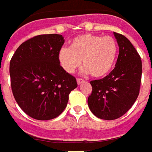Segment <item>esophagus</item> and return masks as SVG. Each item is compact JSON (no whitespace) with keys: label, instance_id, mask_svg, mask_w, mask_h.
<instances>
[{"label":"esophagus","instance_id":"34e87169","mask_svg":"<svg viewBox=\"0 0 152 152\" xmlns=\"http://www.w3.org/2000/svg\"><path fill=\"white\" fill-rule=\"evenodd\" d=\"M83 82H84V80L83 79H81V78H78L77 79V83H78V85H80L81 83H83Z\"/></svg>","mask_w":152,"mask_h":152}]
</instances>
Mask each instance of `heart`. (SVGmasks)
<instances>
[{
  "label": "heart",
  "mask_w": 152,
  "mask_h": 152,
  "mask_svg": "<svg viewBox=\"0 0 152 152\" xmlns=\"http://www.w3.org/2000/svg\"><path fill=\"white\" fill-rule=\"evenodd\" d=\"M118 46L110 36L82 34L75 37L69 48H62L58 59L65 72L73 74L81 64L83 74L103 78L111 71L116 59Z\"/></svg>",
  "instance_id": "b5f03b06"
}]
</instances>
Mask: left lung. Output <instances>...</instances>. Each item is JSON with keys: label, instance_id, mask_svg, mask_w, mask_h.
Returning <instances> with one entry per match:
<instances>
[{"label": "left lung", "instance_id": "left-lung-1", "mask_svg": "<svg viewBox=\"0 0 152 152\" xmlns=\"http://www.w3.org/2000/svg\"><path fill=\"white\" fill-rule=\"evenodd\" d=\"M119 46L115 69L102 79L93 80L88 105L98 118L111 121L128 111L138 97L142 65L140 55L125 36L114 32Z\"/></svg>", "mask_w": 152, "mask_h": 152}]
</instances>
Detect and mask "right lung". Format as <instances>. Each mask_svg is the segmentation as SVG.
<instances>
[{"instance_id": "obj_1", "label": "right lung", "mask_w": 152, "mask_h": 152, "mask_svg": "<svg viewBox=\"0 0 152 152\" xmlns=\"http://www.w3.org/2000/svg\"><path fill=\"white\" fill-rule=\"evenodd\" d=\"M64 43L60 34L36 36L19 46L10 62L11 84L21 110L33 119L48 121L67 106L77 88L74 76L60 66L58 56Z\"/></svg>"}]
</instances>
